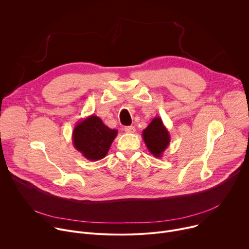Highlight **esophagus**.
I'll return each mask as SVG.
<instances>
[{
	"mask_svg": "<svg viewBox=\"0 0 249 249\" xmlns=\"http://www.w3.org/2000/svg\"><path fill=\"white\" fill-rule=\"evenodd\" d=\"M124 130H125L126 133H135V131H136V129H135L134 126H126V127L124 128Z\"/></svg>",
	"mask_w": 249,
	"mask_h": 249,
	"instance_id": "1",
	"label": "esophagus"
}]
</instances>
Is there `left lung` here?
I'll return each instance as SVG.
<instances>
[{
    "mask_svg": "<svg viewBox=\"0 0 249 249\" xmlns=\"http://www.w3.org/2000/svg\"><path fill=\"white\" fill-rule=\"evenodd\" d=\"M145 144L155 158H161L170 143L169 133L160 117H156L142 133Z\"/></svg>",
    "mask_w": 249,
    "mask_h": 249,
    "instance_id": "1",
    "label": "left lung"
}]
</instances>
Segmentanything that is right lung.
I'll return each mask as SVG.
<instances>
[{
    "mask_svg": "<svg viewBox=\"0 0 249 249\" xmlns=\"http://www.w3.org/2000/svg\"><path fill=\"white\" fill-rule=\"evenodd\" d=\"M118 131L106 126L96 115L79 121L73 131V144L89 160H99L107 155Z\"/></svg>",
    "mask_w": 249,
    "mask_h": 249,
    "instance_id": "add662e5",
    "label": "right lung"
}]
</instances>
